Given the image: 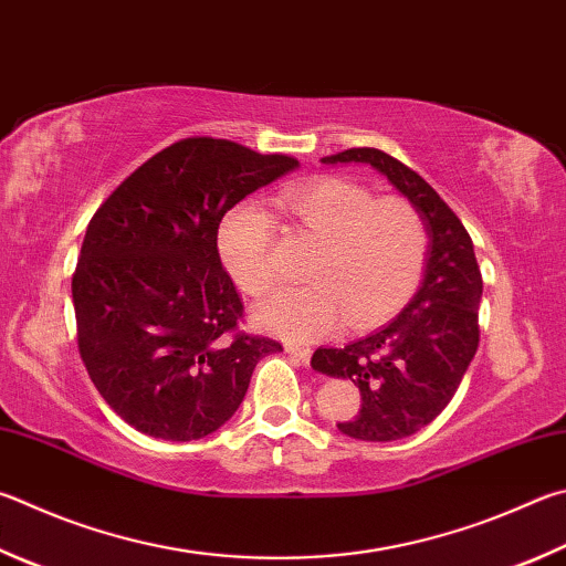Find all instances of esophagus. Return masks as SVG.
I'll use <instances>...</instances> for the list:
<instances>
[{
	"label": "esophagus",
	"instance_id": "34e87169",
	"mask_svg": "<svg viewBox=\"0 0 566 566\" xmlns=\"http://www.w3.org/2000/svg\"><path fill=\"white\" fill-rule=\"evenodd\" d=\"M284 348H286V354L296 356V358H300L302 364H310V358H312V348H310V346H300V344L286 342V344H284Z\"/></svg>",
	"mask_w": 566,
	"mask_h": 566
}]
</instances>
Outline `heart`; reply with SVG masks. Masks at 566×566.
Wrapping results in <instances>:
<instances>
[{
  "mask_svg": "<svg viewBox=\"0 0 566 566\" xmlns=\"http://www.w3.org/2000/svg\"><path fill=\"white\" fill-rule=\"evenodd\" d=\"M296 230L318 242L306 280L274 294L256 324L270 332L314 338L342 322L368 328L386 322L416 294L426 272L428 230L413 202L376 195L348 178L296 182L276 198ZM272 220L256 205H238L220 224L218 250L240 290L262 300L276 284Z\"/></svg>",
  "mask_w": 566,
  "mask_h": 566,
  "instance_id": "heart-1",
  "label": "heart"
}]
</instances>
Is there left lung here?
I'll return each instance as SVG.
<instances>
[{"mask_svg":"<svg viewBox=\"0 0 566 566\" xmlns=\"http://www.w3.org/2000/svg\"><path fill=\"white\" fill-rule=\"evenodd\" d=\"M366 163L416 205L428 230L420 290L394 322L342 348H316L312 366L354 381L361 410L336 423L348 438L388 443L418 433L440 416L480 344L482 274L468 230L430 185L378 148H348L322 158Z\"/></svg>","mask_w":566,"mask_h":566,"instance_id":"left-lung-1","label":"left lung"}]
</instances>
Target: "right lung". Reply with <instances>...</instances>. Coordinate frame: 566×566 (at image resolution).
Segmentation results:
<instances>
[{
    "instance_id": "1",
    "label": "right lung",
    "mask_w": 566,
    "mask_h": 566,
    "mask_svg": "<svg viewBox=\"0 0 566 566\" xmlns=\"http://www.w3.org/2000/svg\"><path fill=\"white\" fill-rule=\"evenodd\" d=\"M300 160L192 136L163 148L113 190L86 228L74 294L78 354L106 403L140 433L198 440L228 423L270 336L240 328L218 228Z\"/></svg>"
}]
</instances>
